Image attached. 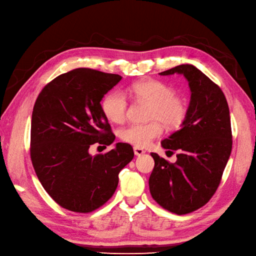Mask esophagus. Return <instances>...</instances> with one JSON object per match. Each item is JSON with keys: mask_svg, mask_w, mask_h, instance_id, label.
<instances>
[{"mask_svg": "<svg viewBox=\"0 0 256 256\" xmlns=\"http://www.w3.org/2000/svg\"><path fill=\"white\" fill-rule=\"evenodd\" d=\"M134 152L136 156H141V154H145V150H144L140 148V147H136V146L134 147Z\"/></svg>", "mask_w": 256, "mask_h": 256, "instance_id": "1", "label": "esophagus"}]
</instances>
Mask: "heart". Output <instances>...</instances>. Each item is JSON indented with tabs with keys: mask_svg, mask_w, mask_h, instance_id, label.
Here are the masks:
<instances>
[{
	"mask_svg": "<svg viewBox=\"0 0 256 256\" xmlns=\"http://www.w3.org/2000/svg\"><path fill=\"white\" fill-rule=\"evenodd\" d=\"M128 95L150 104L147 124H134L120 131L122 141L136 147L148 146L154 138L164 134V127L158 120L168 128H176L184 122L187 106L184 100L175 95L170 85L157 81L147 80L131 84L126 88ZM128 100L120 90H113L102 102V111L106 118L112 122L120 124L126 118Z\"/></svg>",
	"mask_w": 256,
	"mask_h": 256,
	"instance_id": "b5f03b06",
	"label": "heart"
}]
</instances>
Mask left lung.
Wrapping results in <instances>:
<instances>
[{"mask_svg": "<svg viewBox=\"0 0 256 256\" xmlns=\"http://www.w3.org/2000/svg\"><path fill=\"white\" fill-rule=\"evenodd\" d=\"M182 74L189 83L190 104L182 127L161 142L176 150L170 164L152 152L150 177L152 198L168 212L186 214L204 206L218 189L232 152V129L226 98L206 74L190 64L168 69L161 76Z\"/></svg>", "mask_w": 256, "mask_h": 256, "instance_id": "obj_1", "label": "left lung"}]
</instances>
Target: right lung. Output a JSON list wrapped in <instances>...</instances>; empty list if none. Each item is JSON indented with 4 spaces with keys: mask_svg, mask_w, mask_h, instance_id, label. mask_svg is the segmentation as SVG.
I'll return each mask as SVG.
<instances>
[{
    "mask_svg": "<svg viewBox=\"0 0 256 256\" xmlns=\"http://www.w3.org/2000/svg\"><path fill=\"white\" fill-rule=\"evenodd\" d=\"M120 80V74L76 68L48 83L36 99L30 159L44 190L70 212L86 214L102 206L134 156L127 143L96 156L88 150L115 140L100 102Z\"/></svg>",
    "mask_w": 256,
    "mask_h": 256,
    "instance_id": "1",
    "label": "right lung"
}]
</instances>
